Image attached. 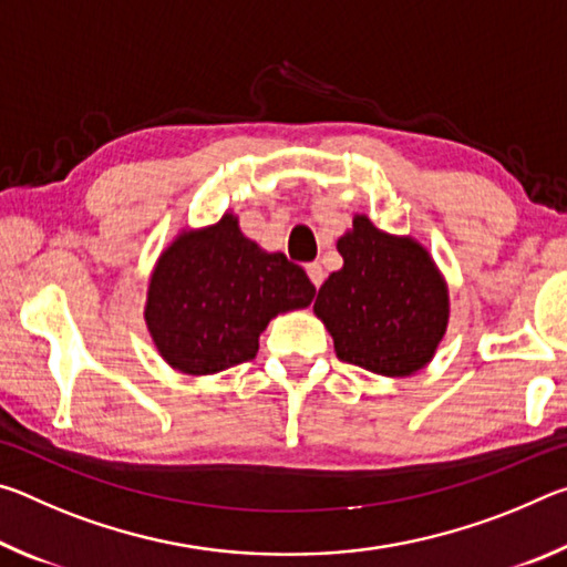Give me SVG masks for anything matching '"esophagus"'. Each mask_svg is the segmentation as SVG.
Returning a JSON list of instances; mask_svg holds the SVG:
<instances>
[{
    "label": "esophagus",
    "mask_w": 567,
    "mask_h": 567,
    "mask_svg": "<svg viewBox=\"0 0 567 567\" xmlns=\"http://www.w3.org/2000/svg\"><path fill=\"white\" fill-rule=\"evenodd\" d=\"M307 275H310V282H312L315 287H320L322 280H324V270H322V265H318V262L307 265Z\"/></svg>",
    "instance_id": "obj_1"
}]
</instances>
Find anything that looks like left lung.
<instances>
[{
    "mask_svg": "<svg viewBox=\"0 0 567 567\" xmlns=\"http://www.w3.org/2000/svg\"><path fill=\"white\" fill-rule=\"evenodd\" d=\"M338 252L342 270L315 300L338 360L390 378L417 372L447 328V290L430 255L412 239L380 233L368 217H354Z\"/></svg>",
    "mask_w": 567,
    "mask_h": 567,
    "instance_id": "obj_1",
    "label": "left lung"
}]
</instances>
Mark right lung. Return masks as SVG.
<instances>
[{
	"label": "right lung",
	"mask_w": 567,
	"mask_h": 567,
	"mask_svg": "<svg viewBox=\"0 0 567 567\" xmlns=\"http://www.w3.org/2000/svg\"><path fill=\"white\" fill-rule=\"evenodd\" d=\"M315 285L282 252L267 255L225 215L185 233L159 257L147 295V328L172 368L215 375L255 360L277 312L307 307Z\"/></svg>",
	"instance_id": "add662e5"
}]
</instances>
